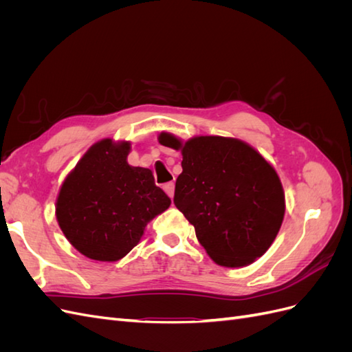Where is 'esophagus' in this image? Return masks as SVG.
<instances>
[{
  "label": "esophagus",
  "instance_id": "1",
  "mask_svg": "<svg viewBox=\"0 0 352 352\" xmlns=\"http://www.w3.org/2000/svg\"><path fill=\"white\" fill-rule=\"evenodd\" d=\"M164 190H166V194H167L170 198H173V197H175V184H173V182L166 184V185H164Z\"/></svg>",
  "mask_w": 352,
  "mask_h": 352
}]
</instances>
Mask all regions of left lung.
<instances>
[{"mask_svg": "<svg viewBox=\"0 0 352 352\" xmlns=\"http://www.w3.org/2000/svg\"><path fill=\"white\" fill-rule=\"evenodd\" d=\"M158 142L182 153L175 206L195 228L211 260L245 267L270 248L285 216V192L274 167L236 138L162 132Z\"/></svg>", "mask_w": 352, "mask_h": 352, "instance_id": "left-lung-1", "label": "left lung"}]
</instances>
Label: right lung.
I'll use <instances>...</instances> for the list:
<instances>
[{"instance_id": "obj_1", "label": "right lung", "mask_w": 352, "mask_h": 352, "mask_svg": "<svg viewBox=\"0 0 352 352\" xmlns=\"http://www.w3.org/2000/svg\"><path fill=\"white\" fill-rule=\"evenodd\" d=\"M129 141L94 144L66 176L56 217L67 241L85 257L117 261L140 243L145 226L172 201L150 168L127 163Z\"/></svg>"}]
</instances>
